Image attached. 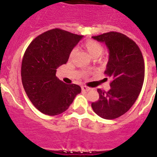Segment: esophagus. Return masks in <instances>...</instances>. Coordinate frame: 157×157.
Listing matches in <instances>:
<instances>
[{"label": "esophagus", "mask_w": 157, "mask_h": 157, "mask_svg": "<svg viewBox=\"0 0 157 157\" xmlns=\"http://www.w3.org/2000/svg\"><path fill=\"white\" fill-rule=\"evenodd\" d=\"M81 90H82L83 91H89V90H91V88L88 87L86 85H82V86H81Z\"/></svg>", "instance_id": "34e87169"}]
</instances>
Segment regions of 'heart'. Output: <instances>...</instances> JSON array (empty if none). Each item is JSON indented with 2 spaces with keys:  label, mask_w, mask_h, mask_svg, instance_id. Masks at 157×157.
Returning <instances> with one entry per match:
<instances>
[{
  "label": "heart",
  "mask_w": 157,
  "mask_h": 157,
  "mask_svg": "<svg viewBox=\"0 0 157 157\" xmlns=\"http://www.w3.org/2000/svg\"><path fill=\"white\" fill-rule=\"evenodd\" d=\"M84 48L92 58H98L103 52V47L98 42L95 40H88L84 43ZM76 53V49H72L70 52L69 58L72 59Z\"/></svg>",
  "instance_id": "heart-1"
}]
</instances>
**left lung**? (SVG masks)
Wrapping results in <instances>:
<instances>
[{"label":"left lung","instance_id":"obj_1","mask_svg":"<svg viewBox=\"0 0 157 157\" xmlns=\"http://www.w3.org/2000/svg\"><path fill=\"white\" fill-rule=\"evenodd\" d=\"M92 38L107 46L105 74L112 78L109 91L98 89L99 99L92 108L102 118L114 119L128 111L138 98L144 81V57L138 45L121 33L110 31Z\"/></svg>","mask_w":157,"mask_h":157}]
</instances>
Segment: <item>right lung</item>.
Listing matches in <instances>:
<instances>
[{"mask_svg": "<svg viewBox=\"0 0 157 157\" xmlns=\"http://www.w3.org/2000/svg\"><path fill=\"white\" fill-rule=\"evenodd\" d=\"M82 38L56 28L39 34L25 50L21 68L22 85L30 101L43 114L63 113L81 92L79 85H67L56 73Z\"/></svg>", "mask_w": 157, "mask_h": 157, "instance_id": "right-lung-1", "label": "right lung"}]
</instances>
